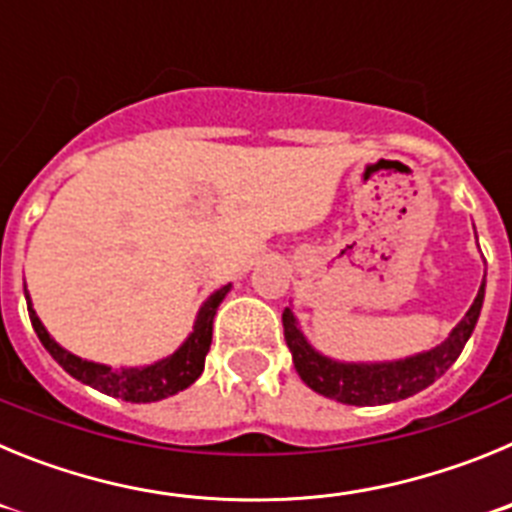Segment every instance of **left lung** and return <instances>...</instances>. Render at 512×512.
Here are the masks:
<instances>
[{"instance_id": "obj_1", "label": "left lung", "mask_w": 512, "mask_h": 512, "mask_svg": "<svg viewBox=\"0 0 512 512\" xmlns=\"http://www.w3.org/2000/svg\"><path fill=\"white\" fill-rule=\"evenodd\" d=\"M482 300H485V282L474 297V305L469 307L467 315L461 318V323L451 330V336L441 346L402 361L343 364V361L328 359L305 341L289 307L282 315L284 341L292 351V361H295L300 379L318 395L343 402V405H387V402L405 400V397L431 387L459 359L461 348L477 325Z\"/></svg>"}]
</instances>
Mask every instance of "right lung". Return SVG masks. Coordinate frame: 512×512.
Listing matches in <instances>:
<instances>
[{"instance_id":"add662e5","label":"right lung","mask_w":512,"mask_h":512,"mask_svg":"<svg viewBox=\"0 0 512 512\" xmlns=\"http://www.w3.org/2000/svg\"><path fill=\"white\" fill-rule=\"evenodd\" d=\"M230 284L220 287L217 292H212L207 297L205 305L200 307V315L194 320V330L189 333L187 341L179 346V351H174L166 359L156 361L151 366H143V369H122L115 372L110 366L94 364V361L79 359V356L69 354L66 348L58 346L48 330L43 328V323L35 315L33 305H30V297L27 300V312H30V323H33L35 333H38L40 343L45 346V351L58 361V364L66 369L74 379L89 384L94 390L104 392L110 397H120L125 402H158L164 397L176 395V392L187 390L194 379L200 377L202 369H205V356L210 351L212 343V320H215L217 305L225 300Z\"/></svg>"}]
</instances>
